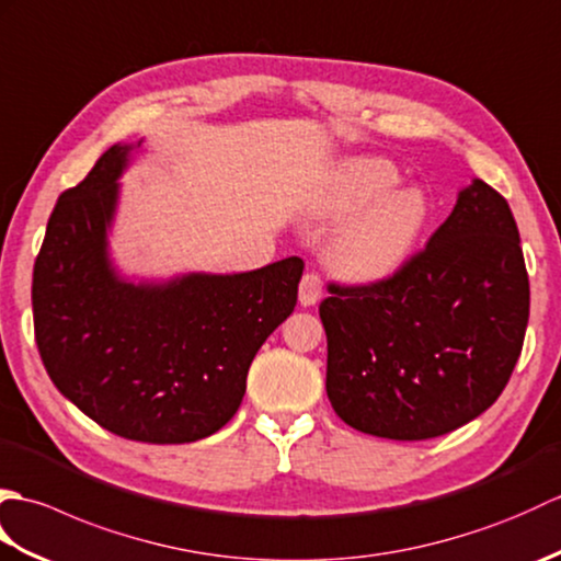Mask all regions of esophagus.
I'll return each instance as SVG.
<instances>
[{
	"label": "esophagus",
	"instance_id": "esophagus-1",
	"mask_svg": "<svg viewBox=\"0 0 561 561\" xmlns=\"http://www.w3.org/2000/svg\"><path fill=\"white\" fill-rule=\"evenodd\" d=\"M320 296H323V279H320L313 272L304 274V279L299 284V304L316 306L320 301Z\"/></svg>",
	"mask_w": 561,
	"mask_h": 561
}]
</instances>
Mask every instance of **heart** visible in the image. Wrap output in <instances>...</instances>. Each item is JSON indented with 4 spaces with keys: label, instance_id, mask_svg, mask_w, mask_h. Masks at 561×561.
Listing matches in <instances>:
<instances>
[{
    "label": "heart",
    "instance_id": "1",
    "mask_svg": "<svg viewBox=\"0 0 561 561\" xmlns=\"http://www.w3.org/2000/svg\"><path fill=\"white\" fill-rule=\"evenodd\" d=\"M400 175L383 159L342 161L316 197V219L337 221L328 248L330 267L352 282H380L396 274L420 241L428 202L420 187H396Z\"/></svg>",
    "mask_w": 561,
    "mask_h": 561
}]
</instances>
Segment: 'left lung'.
I'll use <instances>...</instances> for the list:
<instances>
[{
    "label": "left lung",
    "instance_id": "obj_1",
    "mask_svg": "<svg viewBox=\"0 0 561 561\" xmlns=\"http://www.w3.org/2000/svg\"><path fill=\"white\" fill-rule=\"evenodd\" d=\"M328 289V398L344 424L380 438L444 436L492 408L528 328L518 226L480 178L392 277Z\"/></svg>",
    "mask_w": 561,
    "mask_h": 561
}]
</instances>
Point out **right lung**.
I'll return each instance as SVG.
<instances>
[{"mask_svg":"<svg viewBox=\"0 0 561 561\" xmlns=\"http://www.w3.org/2000/svg\"><path fill=\"white\" fill-rule=\"evenodd\" d=\"M137 145H115L65 190L33 267V325L55 388L108 432L190 444L231 420L257 350L296 306L301 257L236 274L133 282L108 231Z\"/></svg>","mask_w":561,"mask_h":561,"instance_id":"right-lung-1","label":"right lung"}]
</instances>
